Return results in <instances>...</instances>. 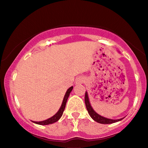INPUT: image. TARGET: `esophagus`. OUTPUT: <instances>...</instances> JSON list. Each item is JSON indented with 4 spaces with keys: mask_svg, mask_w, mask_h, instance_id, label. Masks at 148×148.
I'll use <instances>...</instances> for the list:
<instances>
[{
    "mask_svg": "<svg viewBox=\"0 0 148 148\" xmlns=\"http://www.w3.org/2000/svg\"><path fill=\"white\" fill-rule=\"evenodd\" d=\"M84 82H85V78L83 77H78L76 79L75 84L76 85H81Z\"/></svg>",
    "mask_w": 148,
    "mask_h": 148,
    "instance_id": "34e87169",
    "label": "esophagus"
}]
</instances>
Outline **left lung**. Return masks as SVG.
Here are the masks:
<instances>
[{
	"label": "left lung",
	"instance_id": "left-lung-1",
	"mask_svg": "<svg viewBox=\"0 0 148 148\" xmlns=\"http://www.w3.org/2000/svg\"><path fill=\"white\" fill-rule=\"evenodd\" d=\"M85 104H86V108L88 111L89 114H90V116L92 117V119L94 121H96V122L101 123V124H111V123L119 122V121L123 120V119L125 118V117H123V118L119 119H111L106 118V117H104L98 114V113L93 109L92 106H91L90 100H89L88 92H86V95H85Z\"/></svg>",
	"mask_w": 148,
	"mask_h": 148
}]
</instances>
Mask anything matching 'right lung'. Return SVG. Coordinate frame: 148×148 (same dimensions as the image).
Masks as SVG:
<instances>
[{"label": "right lung", "mask_w": 148, "mask_h": 148, "mask_svg": "<svg viewBox=\"0 0 148 148\" xmlns=\"http://www.w3.org/2000/svg\"><path fill=\"white\" fill-rule=\"evenodd\" d=\"M73 88V87L71 86V88H69L67 90H66L65 95H64V96L63 100H62L61 106H60L59 110H58V112H56V114L54 115V116H52V117H50V118H49V119H46V120H44L42 121H39V122H38V121H32V122H33L34 123H36V124L40 125H47L52 124V123H56V121H58V120H59V119H60V117L62 116V114H63V112L64 110V108H65V106L66 104V101H67V99L69 98V96L70 93L72 91Z\"/></svg>", "instance_id": "obj_1"}]
</instances>
